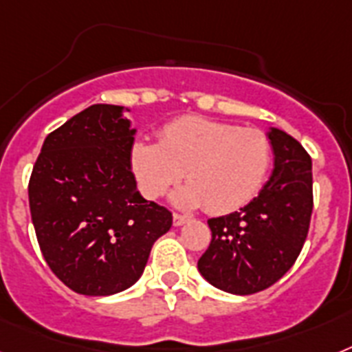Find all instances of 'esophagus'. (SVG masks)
I'll list each match as a JSON object with an SVG mask.
<instances>
[{
  "instance_id": "34e87169",
  "label": "esophagus",
  "mask_w": 352,
  "mask_h": 352,
  "mask_svg": "<svg viewBox=\"0 0 352 352\" xmlns=\"http://www.w3.org/2000/svg\"><path fill=\"white\" fill-rule=\"evenodd\" d=\"M186 221H190V218L188 217H182V214H173V226L175 227H181V226H184Z\"/></svg>"
}]
</instances>
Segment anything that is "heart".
Listing matches in <instances>:
<instances>
[{
  "label": "heart",
  "instance_id": "b5f03b06",
  "mask_svg": "<svg viewBox=\"0 0 352 352\" xmlns=\"http://www.w3.org/2000/svg\"><path fill=\"white\" fill-rule=\"evenodd\" d=\"M131 170L140 191L161 199L184 177L190 181L171 195L179 209L206 208L226 214L258 195L272 166V144L258 129L184 116L162 126L159 143L135 141Z\"/></svg>",
  "mask_w": 352,
  "mask_h": 352
}]
</instances>
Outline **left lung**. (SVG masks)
I'll return each instance as SVG.
<instances>
[{
  "label": "left lung",
  "mask_w": 352,
  "mask_h": 352,
  "mask_svg": "<svg viewBox=\"0 0 352 352\" xmlns=\"http://www.w3.org/2000/svg\"><path fill=\"white\" fill-rule=\"evenodd\" d=\"M274 170L256 199L208 220L212 240L199 259L209 285L234 295L258 294L290 270L308 236L313 209L311 159L285 131H267Z\"/></svg>",
  "instance_id": "obj_1"
}]
</instances>
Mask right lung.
<instances>
[{
  "instance_id": "add662e5",
  "label": "right lung",
  "mask_w": 352,
  "mask_h": 352,
  "mask_svg": "<svg viewBox=\"0 0 352 352\" xmlns=\"http://www.w3.org/2000/svg\"><path fill=\"white\" fill-rule=\"evenodd\" d=\"M129 107L96 103L48 134L28 186L37 241L67 288L107 297L131 288L171 212L141 197L131 170Z\"/></svg>"
}]
</instances>
